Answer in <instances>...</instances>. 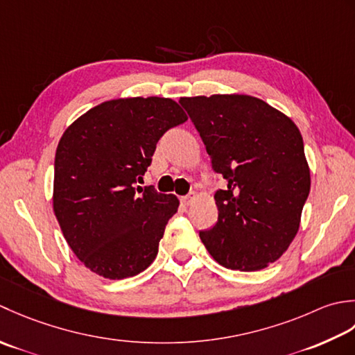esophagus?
<instances>
[{"label":"esophagus","mask_w":355,"mask_h":355,"mask_svg":"<svg viewBox=\"0 0 355 355\" xmlns=\"http://www.w3.org/2000/svg\"><path fill=\"white\" fill-rule=\"evenodd\" d=\"M193 199H194V194H190V196H184V198H180V202H182L184 205H190Z\"/></svg>","instance_id":"esophagus-1"}]
</instances>
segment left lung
<instances>
[{
  "mask_svg": "<svg viewBox=\"0 0 355 355\" xmlns=\"http://www.w3.org/2000/svg\"><path fill=\"white\" fill-rule=\"evenodd\" d=\"M205 144L211 170L227 180L214 193L218 222L199 231L216 262L257 271L284 254L297 234L311 178L294 122L247 95L180 98Z\"/></svg>",
  "mask_w": 355,
  "mask_h": 355,
  "instance_id": "left-lung-1",
  "label": "left lung"
}]
</instances>
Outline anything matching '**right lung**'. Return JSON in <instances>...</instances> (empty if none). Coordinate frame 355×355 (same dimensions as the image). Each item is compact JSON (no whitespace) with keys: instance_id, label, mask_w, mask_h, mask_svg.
I'll list each match as a JSON object with an SVG mask.
<instances>
[{"instance_id":"obj_1","label":"right lung","mask_w":355,"mask_h":355,"mask_svg":"<svg viewBox=\"0 0 355 355\" xmlns=\"http://www.w3.org/2000/svg\"><path fill=\"white\" fill-rule=\"evenodd\" d=\"M187 114L168 98L114 99L64 132L55 156L53 209L75 256L105 279H127L153 262L173 194L137 187L156 144Z\"/></svg>"}]
</instances>
